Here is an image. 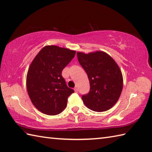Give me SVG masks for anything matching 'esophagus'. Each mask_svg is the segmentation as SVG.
Returning <instances> with one entry per match:
<instances>
[{"label": "esophagus", "mask_w": 152, "mask_h": 152, "mask_svg": "<svg viewBox=\"0 0 152 152\" xmlns=\"http://www.w3.org/2000/svg\"><path fill=\"white\" fill-rule=\"evenodd\" d=\"M74 91H75V92H76V93H77V92H78V88H77L76 87V88H74Z\"/></svg>", "instance_id": "esophagus-1"}]
</instances>
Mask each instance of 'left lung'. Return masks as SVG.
I'll list each match as a JSON object with an SVG mask.
<instances>
[{"label":"left lung","mask_w":152,"mask_h":152,"mask_svg":"<svg viewBox=\"0 0 152 152\" xmlns=\"http://www.w3.org/2000/svg\"><path fill=\"white\" fill-rule=\"evenodd\" d=\"M79 63L87 73L90 81L89 93L82 99L88 108L102 112L117 102L123 86L119 67L111 56L103 51L85 54L77 53Z\"/></svg>","instance_id":"8db88e82"}]
</instances>
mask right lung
Masks as SVG:
<instances>
[{"label":"right lung","instance_id":"right-lung-1","mask_svg":"<svg viewBox=\"0 0 152 152\" xmlns=\"http://www.w3.org/2000/svg\"><path fill=\"white\" fill-rule=\"evenodd\" d=\"M75 54V50L47 45L31 63L27 74V90L32 103L43 113L56 115L66 108L68 97L74 91L66 86L62 71Z\"/></svg>","mask_w":152,"mask_h":152}]
</instances>
